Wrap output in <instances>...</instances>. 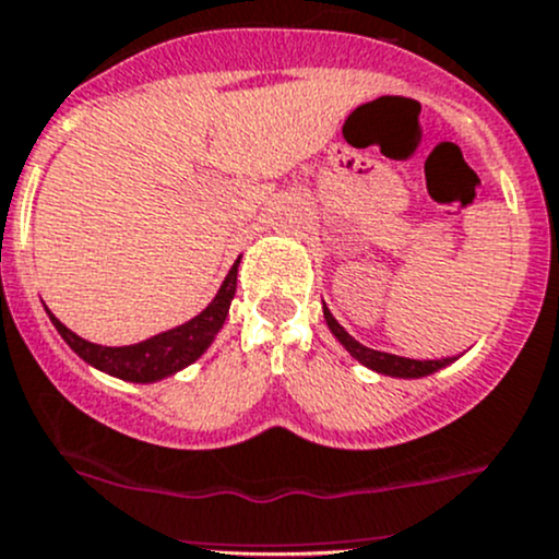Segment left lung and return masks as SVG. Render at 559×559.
Masks as SVG:
<instances>
[{
    "mask_svg": "<svg viewBox=\"0 0 559 559\" xmlns=\"http://www.w3.org/2000/svg\"><path fill=\"white\" fill-rule=\"evenodd\" d=\"M323 318H325V325L331 329V334L336 336V342H340L342 347H345L347 353H350L353 358H356L358 364H364L367 369H372V372L378 374H389V378H405V380H416V378H427V374L438 372V369L449 367V364H454L456 358H438V361H416V358H402V356H394V353H383V350H372V347L361 345L358 340H353L350 334H347L345 329H342L340 323H336L334 314L329 312V307L323 304Z\"/></svg>",
    "mask_w": 559,
    "mask_h": 559,
    "instance_id": "left-lung-1",
    "label": "left lung"
}]
</instances>
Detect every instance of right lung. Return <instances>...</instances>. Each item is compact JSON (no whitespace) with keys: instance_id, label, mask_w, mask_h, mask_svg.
<instances>
[{"instance_id":"obj_1","label":"right lung","mask_w":559,"mask_h":559,"mask_svg":"<svg viewBox=\"0 0 559 559\" xmlns=\"http://www.w3.org/2000/svg\"><path fill=\"white\" fill-rule=\"evenodd\" d=\"M239 261L234 263V269L228 272V277L219 285L217 296L212 298L206 309L201 314H195L187 323L176 325V329L163 331V334H154L148 340L135 342V345L124 347H105L94 345V342L84 340L75 331H70L62 320L53 312H48L53 329L62 334V340L68 342L70 350L79 358H84L86 364L99 372L110 374V378L127 380V383H157V380L170 378V374L181 372L185 367H190L192 361L203 356V353L212 347L214 336L223 329L225 318H228L230 301H234L236 293V274H239Z\"/></svg>"}]
</instances>
